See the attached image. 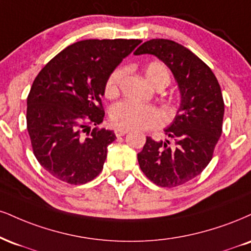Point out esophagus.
<instances>
[{"label":"esophagus","mask_w":251,"mask_h":251,"mask_svg":"<svg viewBox=\"0 0 251 251\" xmlns=\"http://www.w3.org/2000/svg\"><path fill=\"white\" fill-rule=\"evenodd\" d=\"M126 133H128V129H123V128L114 129V134H116L117 137H123V135H125Z\"/></svg>","instance_id":"esophagus-1"}]
</instances>
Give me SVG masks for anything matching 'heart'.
Returning <instances> with one entry per match:
<instances>
[{
	"instance_id": "obj_1",
	"label": "heart",
	"mask_w": 251,
	"mask_h": 251,
	"mask_svg": "<svg viewBox=\"0 0 251 251\" xmlns=\"http://www.w3.org/2000/svg\"><path fill=\"white\" fill-rule=\"evenodd\" d=\"M125 68H117L110 74L105 83L104 93L107 98H114L119 93L120 81L125 76ZM146 79L154 87L167 86L171 83L170 69L161 62H151L144 68ZM111 124L117 128L145 129L158 127L165 122V116L159 108L150 105L124 100L114 104L110 110Z\"/></svg>"
}]
</instances>
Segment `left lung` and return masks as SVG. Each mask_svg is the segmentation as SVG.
Masks as SVG:
<instances>
[{
  "label": "left lung",
  "instance_id": "1",
  "mask_svg": "<svg viewBox=\"0 0 251 251\" xmlns=\"http://www.w3.org/2000/svg\"><path fill=\"white\" fill-rule=\"evenodd\" d=\"M161 59L177 81L181 104L174 122L165 129L170 140L147 137L138 153L141 171L160 187L181 186L207 167L222 134L225 101L215 75L191 50L170 39H151L134 55Z\"/></svg>",
  "mask_w": 251,
  "mask_h": 251
}]
</instances>
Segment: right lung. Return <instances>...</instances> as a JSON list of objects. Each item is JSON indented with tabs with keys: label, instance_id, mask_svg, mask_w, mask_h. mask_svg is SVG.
<instances>
[{
	"label": "right lung",
	"instance_id": "right-lung-1",
	"mask_svg": "<svg viewBox=\"0 0 251 251\" xmlns=\"http://www.w3.org/2000/svg\"><path fill=\"white\" fill-rule=\"evenodd\" d=\"M140 43L123 38L77 42L35 78L26 99V129L36 159L56 179L83 185L102 171L116 135L89 126L104 120L107 77Z\"/></svg>",
	"mask_w": 251,
	"mask_h": 251
}]
</instances>
